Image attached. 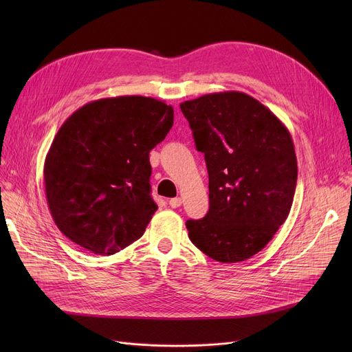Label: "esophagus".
Instances as JSON below:
<instances>
[{"mask_svg": "<svg viewBox=\"0 0 352 352\" xmlns=\"http://www.w3.org/2000/svg\"><path fill=\"white\" fill-rule=\"evenodd\" d=\"M168 204H170V207H173V208H178V207L182 204V199H181L179 197L171 198V199H168Z\"/></svg>", "mask_w": 352, "mask_h": 352, "instance_id": "esophagus-1", "label": "esophagus"}]
</instances>
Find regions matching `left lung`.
I'll use <instances>...</instances> for the list:
<instances>
[{"label":"left lung","mask_w":352,"mask_h":352,"mask_svg":"<svg viewBox=\"0 0 352 352\" xmlns=\"http://www.w3.org/2000/svg\"><path fill=\"white\" fill-rule=\"evenodd\" d=\"M208 170L210 210L186 226L192 244L219 263L260 252L287 219L297 186V155L287 126L239 91L181 102Z\"/></svg>","instance_id":"obj_1"}]
</instances>
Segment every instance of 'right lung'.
I'll return each mask as SVG.
<instances>
[{
    "label": "right lung",
    "mask_w": 352,
    "mask_h": 352,
    "mask_svg": "<svg viewBox=\"0 0 352 352\" xmlns=\"http://www.w3.org/2000/svg\"><path fill=\"white\" fill-rule=\"evenodd\" d=\"M173 124L171 105L141 96L91 101L65 120L44 182L54 223L72 243L111 255L141 238L158 208L150 151Z\"/></svg>",
    "instance_id": "1"
}]
</instances>
